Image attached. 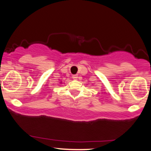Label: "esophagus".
I'll return each instance as SVG.
<instances>
[{
    "label": "esophagus",
    "instance_id": "obj_1",
    "mask_svg": "<svg viewBox=\"0 0 151 151\" xmlns=\"http://www.w3.org/2000/svg\"><path fill=\"white\" fill-rule=\"evenodd\" d=\"M72 78H73V79H77L78 75L77 74H74V75L72 76Z\"/></svg>",
    "mask_w": 151,
    "mask_h": 151
}]
</instances>
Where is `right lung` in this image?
<instances>
[{
  "label": "right lung",
  "mask_w": 151,
  "mask_h": 151,
  "mask_svg": "<svg viewBox=\"0 0 151 151\" xmlns=\"http://www.w3.org/2000/svg\"><path fill=\"white\" fill-rule=\"evenodd\" d=\"M62 83V81H61V82H60V83Z\"/></svg>",
  "instance_id": "add662e5"
}]
</instances>
